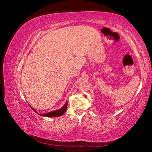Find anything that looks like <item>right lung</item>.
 Listing matches in <instances>:
<instances>
[{"mask_svg": "<svg viewBox=\"0 0 152 152\" xmlns=\"http://www.w3.org/2000/svg\"><path fill=\"white\" fill-rule=\"evenodd\" d=\"M66 107H67V103H66H66L65 104V105H63V106L61 109H58V110H55V111L48 112V113H45V114H39L36 111V109H34L33 107H31V108L35 112L37 113L38 115H39L41 116H47V117H57V116H61L65 113V112L66 109Z\"/></svg>", "mask_w": 152, "mask_h": 152, "instance_id": "add662e5", "label": "right lung"}]
</instances>
